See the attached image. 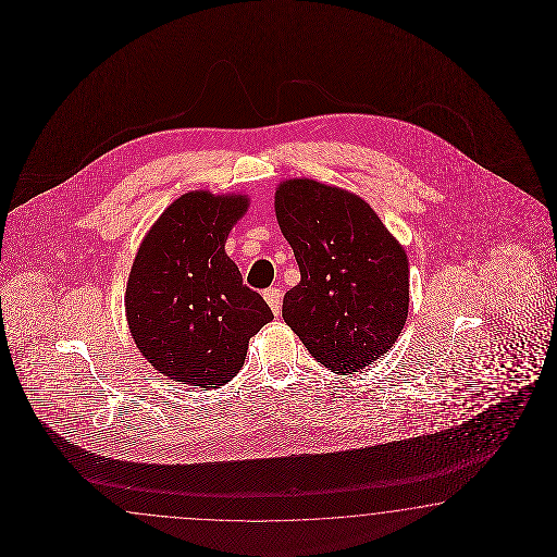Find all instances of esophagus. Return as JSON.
<instances>
[{"mask_svg": "<svg viewBox=\"0 0 557 557\" xmlns=\"http://www.w3.org/2000/svg\"><path fill=\"white\" fill-rule=\"evenodd\" d=\"M263 298H265V302L270 304L271 312L275 317H280V312H282V289L280 287H268L263 292Z\"/></svg>", "mask_w": 557, "mask_h": 557, "instance_id": "1", "label": "esophagus"}]
</instances>
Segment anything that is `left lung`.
<instances>
[{
  "instance_id": "obj_1",
  "label": "left lung",
  "mask_w": 557,
  "mask_h": 557,
  "mask_svg": "<svg viewBox=\"0 0 557 557\" xmlns=\"http://www.w3.org/2000/svg\"><path fill=\"white\" fill-rule=\"evenodd\" d=\"M275 216L300 268L282 317L324 368L347 375L392 349L408 317V259L368 202L287 180Z\"/></svg>"
}]
</instances>
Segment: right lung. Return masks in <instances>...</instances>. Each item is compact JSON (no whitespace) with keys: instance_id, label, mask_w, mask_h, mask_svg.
Here are the masks:
<instances>
[{"instance_id":"1","label":"right lung","mask_w":557,"mask_h":557,"mask_svg":"<svg viewBox=\"0 0 557 557\" xmlns=\"http://www.w3.org/2000/svg\"><path fill=\"white\" fill-rule=\"evenodd\" d=\"M245 196L189 191L143 238L126 284L138 351L173 382L219 388L243 368L249 338L273 319L224 253Z\"/></svg>"}]
</instances>
